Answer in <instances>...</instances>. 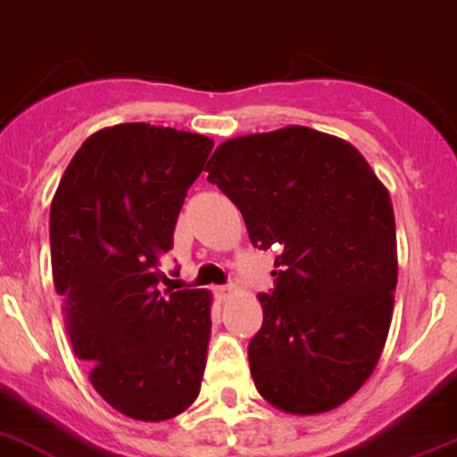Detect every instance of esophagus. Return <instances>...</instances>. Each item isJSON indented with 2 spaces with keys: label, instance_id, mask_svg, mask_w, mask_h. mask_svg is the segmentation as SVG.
Wrapping results in <instances>:
<instances>
[{
  "label": "esophagus",
  "instance_id": "1",
  "mask_svg": "<svg viewBox=\"0 0 457 457\" xmlns=\"http://www.w3.org/2000/svg\"><path fill=\"white\" fill-rule=\"evenodd\" d=\"M213 293H216L218 300H228V297H232V295L237 293V287L232 286V283H225V286H216L213 287Z\"/></svg>",
  "mask_w": 457,
  "mask_h": 457
}]
</instances>
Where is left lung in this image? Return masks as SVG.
Instances as JSON below:
<instances>
[{"label":"left lung","instance_id":"8db88e82","mask_svg":"<svg viewBox=\"0 0 457 457\" xmlns=\"http://www.w3.org/2000/svg\"><path fill=\"white\" fill-rule=\"evenodd\" d=\"M251 244L274 248V287L248 362L287 413L346 402L377 367L393 316L397 239L388 190L348 141L290 125L220 144L206 164Z\"/></svg>","mask_w":457,"mask_h":457}]
</instances>
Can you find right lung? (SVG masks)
<instances>
[{
	"label": "right lung",
	"instance_id": "1",
	"mask_svg": "<svg viewBox=\"0 0 457 457\" xmlns=\"http://www.w3.org/2000/svg\"><path fill=\"white\" fill-rule=\"evenodd\" d=\"M211 148L202 134L145 122L106 128L71 157L51 204L53 281L76 358L137 420L186 411L204 377L211 297L162 290L160 260Z\"/></svg>",
	"mask_w": 457,
	"mask_h": 457
}]
</instances>
